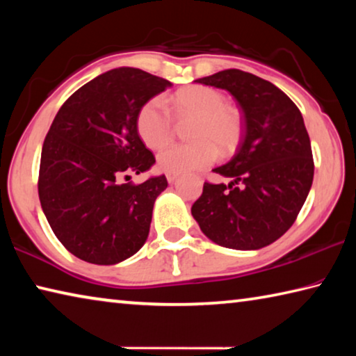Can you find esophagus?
<instances>
[{"label":"esophagus","instance_id":"obj_1","mask_svg":"<svg viewBox=\"0 0 356 356\" xmlns=\"http://www.w3.org/2000/svg\"><path fill=\"white\" fill-rule=\"evenodd\" d=\"M166 179H168V182H170V184H174V182H176V180L179 179V174L168 172V174H166Z\"/></svg>","mask_w":356,"mask_h":356}]
</instances>
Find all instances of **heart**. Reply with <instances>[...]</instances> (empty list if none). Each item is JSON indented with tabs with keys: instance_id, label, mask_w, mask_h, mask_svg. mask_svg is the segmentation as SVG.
I'll return each mask as SVG.
<instances>
[{
	"instance_id": "obj_1",
	"label": "heart",
	"mask_w": 356,
	"mask_h": 356,
	"mask_svg": "<svg viewBox=\"0 0 356 356\" xmlns=\"http://www.w3.org/2000/svg\"><path fill=\"white\" fill-rule=\"evenodd\" d=\"M180 118H196L188 144H174L156 156L160 170L182 174L213 163L216 149L221 155L236 150L242 138V118L236 108L226 105L225 94L209 86H190L170 99ZM141 140L150 149L166 146L172 138V118L160 97L141 106L136 118Z\"/></svg>"
}]
</instances>
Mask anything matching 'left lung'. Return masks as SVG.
Masks as SVG:
<instances>
[{
    "mask_svg": "<svg viewBox=\"0 0 356 356\" xmlns=\"http://www.w3.org/2000/svg\"><path fill=\"white\" fill-rule=\"evenodd\" d=\"M196 83L231 92L245 127L236 155L213 170L232 182L204 184L193 218L216 245L264 248L293 225L311 190L314 160L303 116L280 88L248 72L227 69Z\"/></svg>",
    "mask_w": 356,
    "mask_h": 356,
    "instance_id": "1",
    "label": "left lung"
}]
</instances>
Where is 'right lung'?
Instances as JSON below:
<instances>
[{"instance_id":"obj_1","label":"right lung","mask_w":356,"mask_h":356,"mask_svg":"<svg viewBox=\"0 0 356 356\" xmlns=\"http://www.w3.org/2000/svg\"><path fill=\"white\" fill-rule=\"evenodd\" d=\"M170 86L140 69H113L72 94L53 119L42 146L39 200L59 242L81 261L118 264L146 242L154 202L168 180L136 185L119 177L155 163L136 118Z\"/></svg>"}]
</instances>
